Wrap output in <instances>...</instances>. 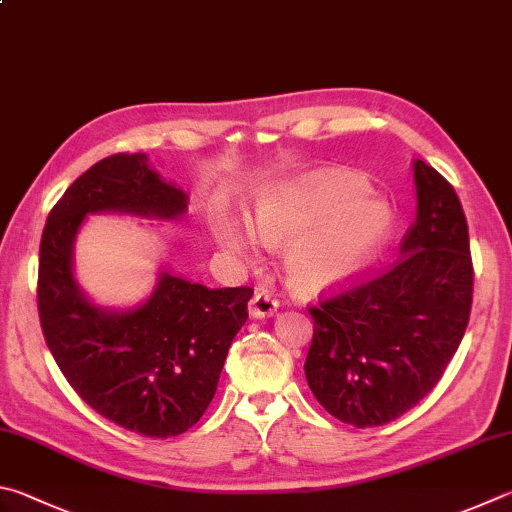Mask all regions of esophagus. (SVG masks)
I'll use <instances>...</instances> for the list:
<instances>
[{
	"instance_id": "esophagus-1",
	"label": "esophagus",
	"mask_w": 512,
	"mask_h": 512,
	"mask_svg": "<svg viewBox=\"0 0 512 512\" xmlns=\"http://www.w3.org/2000/svg\"><path fill=\"white\" fill-rule=\"evenodd\" d=\"M277 300H273L268 293H255L253 300L248 304V313L250 318L255 320H262V318H271V315L277 311Z\"/></svg>"
}]
</instances>
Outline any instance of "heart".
Instances as JSON below:
<instances>
[{
  "instance_id": "heart-1",
  "label": "heart",
  "mask_w": 512,
  "mask_h": 512,
  "mask_svg": "<svg viewBox=\"0 0 512 512\" xmlns=\"http://www.w3.org/2000/svg\"><path fill=\"white\" fill-rule=\"evenodd\" d=\"M250 230L268 248L286 246L288 286L313 297L349 286L376 264L392 237L394 210L369 194L362 176L329 170L262 190ZM215 235L232 255H255L253 237L228 212L217 215Z\"/></svg>"
}]
</instances>
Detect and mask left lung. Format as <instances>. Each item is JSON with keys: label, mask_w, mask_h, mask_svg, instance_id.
<instances>
[{"label": "left lung", "mask_w": 512, "mask_h": 512, "mask_svg": "<svg viewBox=\"0 0 512 512\" xmlns=\"http://www.w3.org/2000/svg\"><path fill=\"white\" fill-rule=\"evenodd\" d=\"M416 219L387 273L311 306L306 383L338 421H394L439 383L466 333L472 306L468 224L452 185L412 163Z\"/></svg>", "instance_id": "obj_1"}]
</instances>
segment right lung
<instances>
[{
    "label": "right lung",
    "mask_w": 512,
    "mask_h": 512,
    "mask_svg": "<svg viewBox=\"0 0 512 512\" xmlns=\"http://www.w3.org/2000/svg\"><path fill=\"white\" fill-rule=\"evenodd\" d=\"M174 221L188 194L147 154H114L73 181L42 232L37 309L64 378L89 407L136 434H183L208 410L253 288H208L161 268L154 291L127 309L102 306L73 266L89 215Z\"/></svg>",
    "instance_id": "1"
}]
</instances>
